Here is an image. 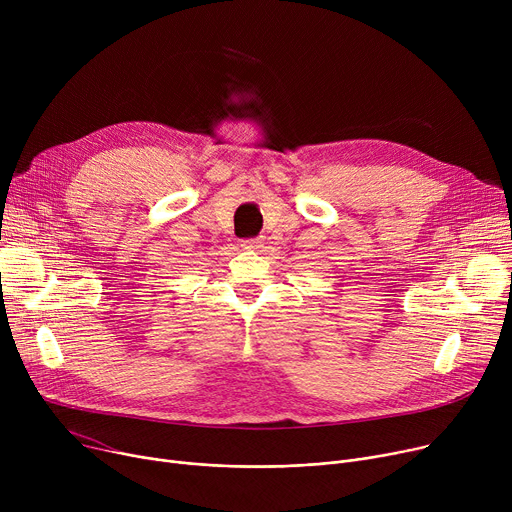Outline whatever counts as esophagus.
<instances>
[{"instance_id": "1", "label": "esophagus", "mask_w": 512, "mask_h": 512, "mask_svg": "<svg viewBox=\"0 0 512 512\" xmlns=\"http://www.w3.org/2000/svg\"><path fill=\"white\" fill-rule=\"evenodd\" d=\"M261 245H263V241L261 239H249V241H243V245L241 247H245V249H261Z\"/></svg>"}]
</instances>
